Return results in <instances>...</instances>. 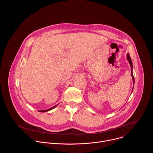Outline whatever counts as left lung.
<instances>
[{
	"label": "left lung",
	"instance_id": "8db88e82",
	"mask_svg": "<svg viewBox=\"0 0 153 153\" xmlns=\"http://www.w3.org/2000/svg\"><path fill=\"white\" fill-rule=\"evenodd\" d=\"M126 59L130 65L131 66V76H132V79H133V83L134 84V76H133V62H132V60L131 59V57L129 56V53H127V55H126ZM132 90V91H133Z\"/></svg>",
	"mask_w": 153,
	"mask_h": 153
}]
</instances>
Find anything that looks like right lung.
Listing matches in <instances>:
<instances>
[{"mask_svg": "<svg viewBox=\"0 0 153 153\" xmlns=\"http://www.w3.org/2000/svg\"><path fill=\"white\" fill-rule=\"evenodd\" d=\"M57 105H58V104H57V105H55V106H53V107H51V108H49V109H47V110H39L38 111H39V112H41V113H45V112H47V111H50V110H53V109H54V108H56V107Z\"/></svg>", "mask_w": 153, "mask_h": 153, "instance_id": "obj_1", "label": "right lung"}]
</instances>
